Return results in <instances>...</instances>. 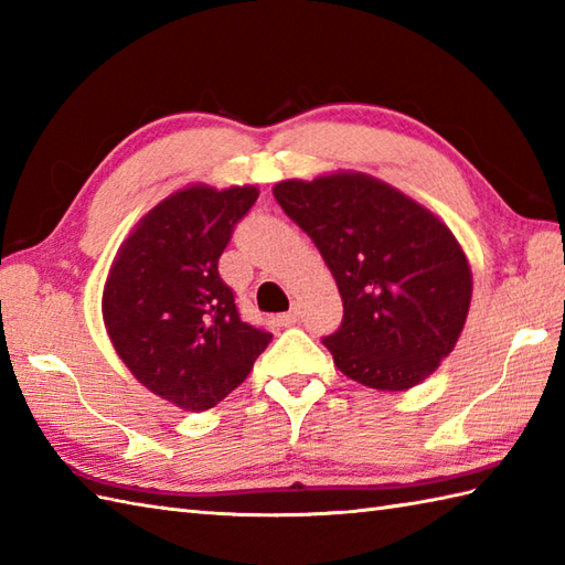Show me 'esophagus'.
I'll use <instances>...</instances> for the list:
<instances>
[{
    "instance_id": "1",
    "label": "esophagus",
    "mask_w": 565,
    "mask_h": 565,
    "mask_svg": "<svg viewBox=\"0 0 565 565\" xmlns=\"http://www.w3.org/2000/svg\"><path fill=\"white\" fill-rule=\"evenodd\" d=\"M279 322H281L284 328H291V326H296V322H298V310L294 308V310H289V313L279 316Z\"/></svg>"
}]
</instances>
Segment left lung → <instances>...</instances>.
Returning <instances> with one entry per match:
<instances>
[{"label": "left lung", "instance_id": "1", "mask_svg": "<svg viewBox=\"0 0 565 565\" xmlns=\"http://www.w3.org/2000/svg\"><path fill=\"white\" fill-rule=\"evenodd\" d=\"M271 191L338 281L344 318L322 340L334 366L376 391H407L435 374L459 342L473 294L447 223L364 172L284 179Z\"/></svg>", "mask_w": 565, "mask_h": 565}]
</instances>
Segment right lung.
I'll return each mask as SVG.
<instances>
[{
	"label": "right lung",
	"mask_w": 565,
	"mask_h": 565,
	"mask_svg": "<svg viewBox=\"0 0 565 565\" xmlns=\"http://www.w3.org/2000/svg\"><path fill=\"white\" fill-rule=\"evenodd\" d=\"M257 196L252 184L174 191L136 223L106 276L102 313L116 354L182 411L218 405L271 342L239 318L218 274L233 227Z\"/></svg>",
	"instance_id": "add662e5"
}]
</instances>
